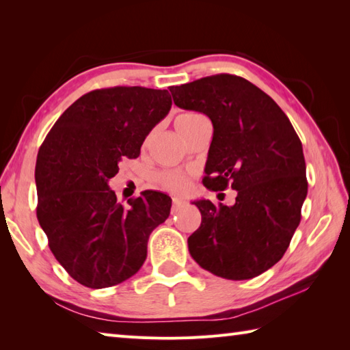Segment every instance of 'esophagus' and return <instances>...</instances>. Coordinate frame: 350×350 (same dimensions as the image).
Returning a JSON list of instances; mask_svg holds the SVG:
<instances>
[{"label": "esophagus", "instance_id": "34e87169", "mask_svg": "<svg viewBox=\"0 0 350 350\" xmlns=\"http://www.w3.org/2000/svg\"><path fill=\"white\" fill-rule=\"evenodd\" d=\"M184 205H185V202H183V200H180V199H174V202H172V208H170V213H172V214H176V213L180 211V209H181Z\"/></svg>", "mask_w": 350, "mask_h": 350}]
</instances>
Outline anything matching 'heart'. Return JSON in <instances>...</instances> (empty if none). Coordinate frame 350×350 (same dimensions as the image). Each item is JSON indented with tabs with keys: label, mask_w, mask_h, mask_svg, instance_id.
Here are the masks:
<instances>
[{
	"label": "heart",
	"mask_w": 350,
	"mask_h": 350,
	"mask_svg": "<svg viewBox=\"0 0 350 350\" xmlns=\"http://www.w3.org/2000/svg\"><path fill=\"white\" fill-rule=\"evenodd\" d=\"M202 115L196 112H183L175 118V127L178 133L190 127L193 122L199 120ZM159 183L165 190L170 193H184L190 187V176L187 174H183L180 170H165L159 175Z\"/></svg>",
	"instance_id": "1"
}]
</instances>
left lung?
<instances>
[{
  "instance_id": "left-lung-1",
  "label": "left lung",
  "mask_w": 350,
  "mask_h": 350,
  "mask_svg": "<svg viewBox=\"0 0 350 350\" xmlns=\"http://www.w3.org/2000/svg\"><path fill=\"white\" fill-rule=\"evenodd\" d=\"M169 90L178 107L213 122L205 187L238 191L232 206L193 202L202 221L187 239L191 258L228 280L260 275L283 258L301 221L308 184L297 131L244 77L221 73Z\"/></svg>"
}]
</instances>
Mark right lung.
<instances>
[{
    "mask_svg": "<svg viewBox=\"0 0 350 350\" xmlns=\"http://www.w3.org/2000/svg\"><path fill=\"white\" fill-rule=\"evenodd\" d=\"M170 106L167 90H94L67 107L38 150L37 219L51 252L77 283L103 289L144 265L148 238L169 217L172 199L145 190L124 206L107 181L124 157H139Z\"/></svg>",
    "mask_w": 350,
    "mask_h": 350,
    "instance_id": "add662e5",
    "label": "right lung"
}]
</instances>
